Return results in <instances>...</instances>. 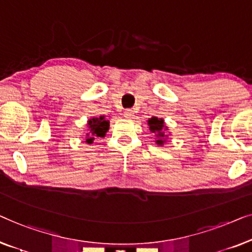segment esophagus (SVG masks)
I'll return each instance as SVG.
<instances>
[{
	"instance_id": "34e87169",
	"label": "esophagus",
	"mask_w": 252,
	"mask_h": 252,
	"mask_svg": "<svg viewBox=\"0 0 252 252\" xmlns=\"http://www.w3.org/2000/svg\"><path fill=\"white\" fill-rule=\"evenodd\" d=\"M125 115H126V118H131V116H133V111L132 109H126V111L125 112Z\"/></svg>"
}]
</instances>
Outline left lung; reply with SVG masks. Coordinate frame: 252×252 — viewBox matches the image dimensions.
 <instances>
[{"mask_svg":"<svg viewBox=\"0 0 252 252\" xmlns=\"http://www.w3.org/2000/svg\"><path fill=\"white\" fill-rule=\"evenodd\" d=\"M148 127H150L151 132L155 134L157 139H155V144L158 145V146H163L166 141V138H168V133L165 131H168V126H165L164 120L158 119L157 116H153V118L148 119L147 121Z\"/></svg>","mask_w":252,"mask_h":252,"instance_id":"obj_1","label":"left lung"}]
</instances>
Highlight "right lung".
I'll list each match as a JSON object with an SVG mask.
<instances>
[{"label": "right lung", "mask_w": 252, "mask_h": 252, "mask_svg": "<svg viewBox=\"0 0 252 252\" xmlns=\"http://www.w3.org/2000/svg\"><path fill=\"white\" fill-rule=\"evenodd\" d=\"M88 133L86 134V143L92 144L95 137H105L106 132L109 129V121L105 119V116L92 118L87 123Z\"/></svg>", "instance_id": "right-lung-1"}]
</instances>
